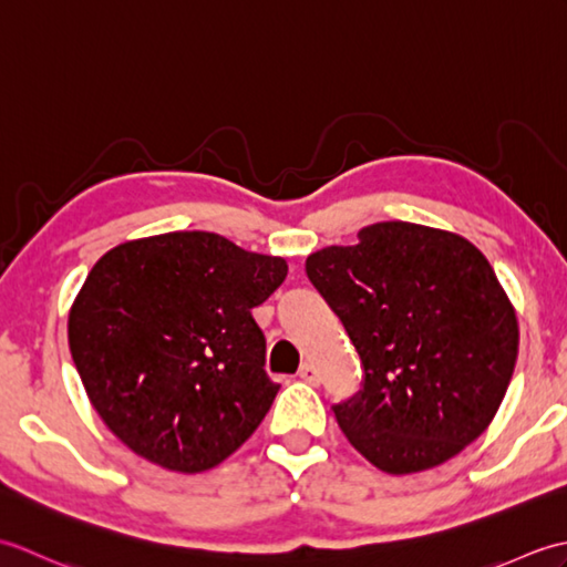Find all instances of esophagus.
I'll return each mask as SVG.
<instances>
[{"label":"esophagus","instance_id":"esophagus-1","mask_svg":"<svg viewBox=\"0 0 567 567\" xmlns=\"http://www.w3.org/2000/svg\"><path fill=\"white\" fill-rule=\"evenodd\" d=\"M299 378H302L305 382H309V384H319L321 382V378H319V370L311 365V363H305L302 368H299Z\"/></svg>","mask_w":567,"mask_h":567}]
</instances>
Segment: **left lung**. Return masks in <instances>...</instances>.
<instances>
[{"mask_svg":"<svg viewBox=\"0 0 567 567\" xmlns=\"http://www.w3.org/2000/svg\"><path fill=\"white\" fill-rule=\"evenodd\" d=\"M307 275L363 363L333 406L346 439L390 475L436 467L483 433L507 394L519 323L487 258L441 228L380 221L355 246L307 258Z\"/></svg>","mask_w":567,"mask_h":567,"instance_id":"1","label":"left lung"}]
</instances>
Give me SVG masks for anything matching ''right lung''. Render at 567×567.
Returning a JSON list of instances; mask_svg holds the SVG:
<instances>
[{
	"instance_id": "1",
	"label": "right lung",
	"mask_w": 567,
	"mask_h": 567,
	"mask_svg": "<svg viewBox=\"0 0 567 567\" xmlns=\"http://www.w3.org/2000/svg\"><path fill=\"white\" fill-rule=\"evenodd\" d=\"M287 262L209 231L136 238L94 262L68 315L92 406L136 455L204 473L244 445L280 384L250 309Z\"/></svg>"
}]
</instances>
